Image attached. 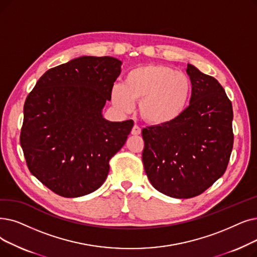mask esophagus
I'll use <instances>...</instances> for the list:
<instances>
[{
    "instance_id": "esophagus-1",
    "label": "esophagus",
    "mask_w": 257,
    "mask_h": 257,
    "mask_svg": "<svg viewBox=\"0 0 257 257\" xmlns=\"http://www.w3.org/2000/svg\"><path fill=\"white\" fill-rule=\"evenodd\" d=\"M141 132H142V129L138 125H135V126H133L132 130H131V135L132 136H139V135H141Z\"/></svg>"
}]
</instances>
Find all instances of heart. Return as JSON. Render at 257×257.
Listing matches in <instances>:
<instances>
[{"label":"heart","mask_w":257,"mask_h":257,"mask_svg":"<svg viewBox=\"0 0 257 257\" xmlns=\"http://www.w3.org/2000/svg\"><path fill=\"white\" fill-rule=\"evenodd\" d=\"M192 92L188 75L165 65H144L130 70L125 83L111 88V101L129 112L140 101L142 117L153 125H164L180 117Z\"/></svg>","instance_id":"1"}]
</instances>
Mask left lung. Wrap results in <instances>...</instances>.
<instances>
[{"label":"left lung","instance_id":"left-lung-1","mask_svg":"<svg viewBox=\"0 0 257 257\" xmlns=\"http://www.w3.org/2000/svg\"><path fill=\"white\" fill-rule=\"evenodd\" d=\"M190 104L168 124L142 130V159L152 186L175 198L202 194L225 173L233 148V110L225 89L188 64Z\"/></svg>","mask_w":257,"mask_h":257}]
</instances>
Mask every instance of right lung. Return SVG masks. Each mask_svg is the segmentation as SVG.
Segmentation results:
<instances>
[{
  "label": "right lung",
  "mask_w": 257,
  "mask_h": 257,
  "mask_svg": "<svg viewBox=\"0 0 257 257\" xmlns=\"http://www.w3.org/2000/svg\"><path fill=\"white\" fill-rule=\"evenodd\" d=\"M121 62L81 57L44 73L26 97L20 143L29 171L54 193L79 197L105 182L133 120L102 115Z\"/></svg>",
  "instance_id": "1"
}]
</instances>
